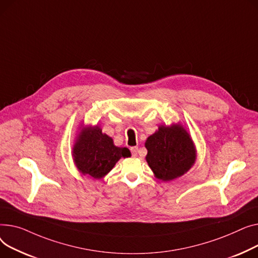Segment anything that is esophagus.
I'll use <instances>...</instances> for the list:
<instances>
[{
    "label": "esophagus",
    "instance_id": "esophagus-1",
    "mask_svg": "<svg viewBox=\"0 0 258 258\" xmlns=\"http://www.w3.org/2000/svg\"><path fill=\"white\" fill-rule=\"evenodd\" d=\"M130 150H131L132 156H133V157H136V156H138V151H139V148H138V147H132Z\"/></svg>",
    "mask_w": 258,
    "mask_h": 258
}]
</instances>
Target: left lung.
I'll return each mask as SVG.
<instances>
[{
	"label": "left lung",
	"instance_id": "obj_1",
	"mask_svg": "<svg viewBox=\"0 0 258 258\" xmlns=\"http://www.w3.org/2000/svg\"><path fill=\"white\" fill-rule=\"evenodd\" d=\"M146 161L154 176L166 182L187 173L197 159V149L186 128L179 123L161 125L145 143Z\"/></svg>",
	"mask_w": 258,
	"mask_h": 258
}]
</instances>
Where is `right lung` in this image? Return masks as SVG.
I'll list each match as a JSON object with an SVG mask.
<instances>
[{"label":"right lung","mask_w":258,"mask_h":258,"mask_svg":"<svg viewBox=\"0 0 258 258\" xmlns=\"http://www.w3.org/2000/svg\"><path fill=\"white\" fill-rule=\"evenodd\" d=\"M79 130L72 155L76 168L82 175L102 179L120 158L131 156L129 149L116 147L110 136L102 132L100 126L81 125Z\"/></svg>","instance_id":"1"}]
</instances>
